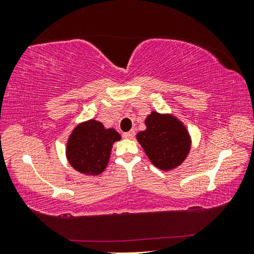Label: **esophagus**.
<instances>
[{"mask_svg": "<svg viewBox=\"0 0 254 254\" xmlns=\"http://www.w3.org/2000/svg\"><path fill=\"white\" fill-rule=\"evenodd\" d=\"M135 135V132L134 131H128V132H124L123 133V137L124 139H133Z\"/></svg>", "mask_w": 254, "mask_h": 254, "instance_id": "obj_1", "label": "esophagus"}]
</instances>
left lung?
<instances>
[{"instance_id": "8db88e82", "label": "left lung", "mask_w": 254, "mask_h": 254, "mask_svg": "<svg viewBox=\"0 0 254 254\" xmlns=\"http://www.w3.org/2000/svg\"><path fill=\"white\" fill-rule=\"evenodd\" d=\"M144 124L145 130L137 133L136 140L154 167L169 171L186 160L191 136L183 121L174 114L151 111Z\"/></svg>"}]
</instances>
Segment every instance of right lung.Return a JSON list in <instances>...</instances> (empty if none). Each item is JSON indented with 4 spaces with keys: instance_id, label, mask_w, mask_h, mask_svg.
<instances>
[{
    "instance_id": "1",
    "label": "right lung",
    "mask_w": 254,
    "mask_h": 254,
    "mask_svg": "<svg viewBox=\"0 0 254 254\" xmlns=\"http://www.w3.org/2000/svg\"><path fill=\"white\" fill-rule=\"evenodd\" d=\"M120 140L121 134L114 127H105L97 120L80 122L67 139V161L83 175H101L109 163L112 147Z\"/></svg>"
}]
</instances>
